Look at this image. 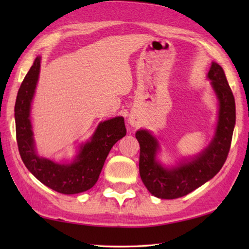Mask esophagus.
<instances>
[{"label":"esophagus","mask_w":249,"mask_h":249,"mask_svg":"<svg viewBox=\"0 0 249 249\" xmlns=\"http://www.w3.org/2000/svg\"><path fill=\"white\" fill-rule=\"evenodd\" d=\"M129 123H130V125L136 126L137 125V121L135 120V119H129Z\"/></svg>","instance_id":"34e87169"}]
</instances>
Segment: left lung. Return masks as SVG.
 I'll return each instance as SVG.
<instances>
[{
	"instance_id": "left-lung-1",
	"label": "left lung",
	"mask_w": 249,
	"mask_h": 249,
	"mask_svg": "<svg viewBox=\"0 0 249 249\" xmlns=\"http://www.w3.org/2000/svg\"><path fill=\"white\" fill-rule=\"evenodd\" d=\"M208 79L218 100L215 133L205 149L183 159L174 167L162 166L157 159L159 142L149 130H137L141 147L140 175L151 195L159 199H177L196 190L215 176L224 165L231 148L236 121L235 99L222 67L212 62Z\"/></svg>"
}]
</instances>
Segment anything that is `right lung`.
Instances as JSON below:
<instances>
[{"label":"right lung","mask_w":249,"mask_h":249,"mask_svg":"<svg viewBox=\"0 0 249 249\" xmlns=\"http://www.w3.org/2000/svg\"><path fill=\"white\" fill-rule=\"evenodd\" d=\"M37 57L24 78L15 102L16 140L20 158L27 169L48 188L64 195L89 190L96 183L109 150L126 135L124 117L101 122L92 137L80 145L71 162H56L39 157L36 151L31 122V108L40 71Z\"/></svg>","instance_id":"1"}]
</instances>
